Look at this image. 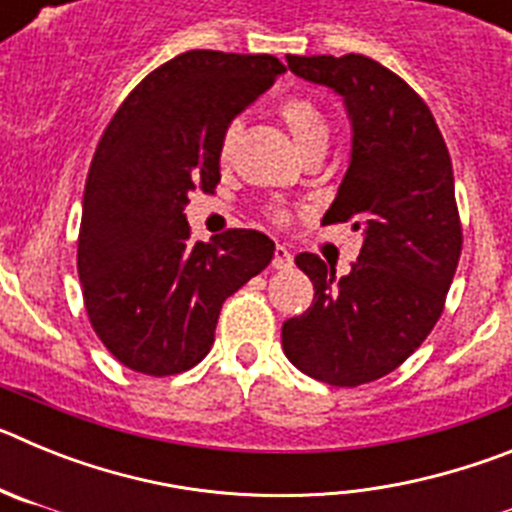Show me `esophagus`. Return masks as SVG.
<instances>
[{"instance_id": "34e87169", "label": "esophagus", "mask_w": 512, "mask_h": 512, "mask_svg": "<svg viewBox=\"0 0 512 512\" xmlns=\"http://www.w3.org/2000/svg\"><path fill=\"white\" fill-rule=\"evenodd\" d=\"M292 264H295V259H292V253H289L287 248H274V259H271V266H274V269H289Z\"/></svg>"}]
</instances>
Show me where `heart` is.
<instances>
[{"instance_id":"obj_1","label":"heart","mask_w":512,"mask_h":512,"mask_svg":"<svg viewBox=\"0 0 512 512\" xmlns=\"http://www.w3.org/2000/svg\"><path fill=\"white\" fill-rule=\"evenodd\" d=\"M279 115H282L284 125L289 128L292 138L297 140V146L302 148V153L328 143V120H325V115L320 112L318 104L310 102V99L305 97L287 99V102L279 107ZM238 135H241V120L228 122L223 130V138H220V156L223 158L230 156Z\"/></svg>"}]
</instances>
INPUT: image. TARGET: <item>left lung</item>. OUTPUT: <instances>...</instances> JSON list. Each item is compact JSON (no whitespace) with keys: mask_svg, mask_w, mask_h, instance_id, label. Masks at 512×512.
I'll return each instance as SVG.
<instances>
[{"mask_svg":"<svg viewBox=\"0 0 512 512\" xmlns=\"http://www.w3.org/2000/svg\"><path fill=\"white\" fill-rule=\"evenodd\" d=\"M287 63L343 99L351 158L323 223H351L364 243L346 277L315 253L295 256L315 300L282 325V348L307 377L359 387L395 372L441 318L461 253L449 148L428 104L374 58Z\"/></svg>","mask_w":512,"mask_h":512,"instance_id":"left-lung-1","label":"left lung"}]
</instances>
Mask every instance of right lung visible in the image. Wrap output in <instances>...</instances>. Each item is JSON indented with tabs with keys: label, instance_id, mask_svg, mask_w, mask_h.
I'll use <instances>...</instances> for the list:
<instances>
[{
	"label": "right lung",
	"instance_id": "add662e5",
	"mask_svg": "<svg viewBox=\"0 0 512 512\" xmlns=\"http://www.w3.org/2000/svg\"><path fill=\"white\" fill-rule=\"evenodd\" d=\"M279 58L187 51L148 74L110 120L84 187L79 279L92 328L148 377L192 369L220 307L274 259L259 230L192 241L184 207L220 182L228 122L284 74Z\"/></svg>",
	"mask_w": 512,
	"mask_h": 512
}]
</instances>
